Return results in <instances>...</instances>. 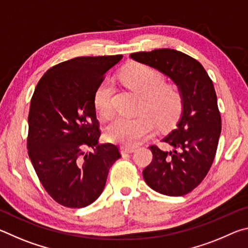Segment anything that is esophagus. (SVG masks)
Listing matches in <instances>:
<instances>
[{
  "label": "esophagus",
  "mask_w": 248,
  "mask_h": 248,
  "mask_svg": "<svg viewBox=\"0 0 248 248\" xmlns=\"http://www.w3.org/2000/svg\"><path fill=\"white\" fill-rule=\"evenodd\" d=\"M121 153L123 154H128V153H132V152H134V150L133 148H125V146H121Z\"/></svg>",
  "instance_id": "obj_1"
}]
</instances>
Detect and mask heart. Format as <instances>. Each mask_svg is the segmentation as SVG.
<instances>
[{"label":"heart","mask_w":248,"mask_h":248,"mask_svg":"<svg viewBox=\"0 0 248 248\" xmlns=\"http://www.w3.org/2000/svg\"><path fill=\"white\" fill-rule=\"evenodd\" d=\"M120 82L134 92L141 102L133 118L117 117L105 130V138L112 143L133 148L153 131L154 123L158 127H169L180 114L184 104L183 93L175 84L165 83L158 70L143 63H132L118 74ZM111 84L105 81L94 94V107L97 115L108 119L114 111Z\"/></svg>","instance_id":"obj_1"}]
</instances>
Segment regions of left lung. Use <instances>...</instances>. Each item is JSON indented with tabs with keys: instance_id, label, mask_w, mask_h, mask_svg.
Returning a JSON list of instances; mask_svg holds the SVG:
<instances>
[{
	"instance_id": "left-lung-1",
	"label": "left lung",
	"mask_w": 248,
	"mask_h": 248,
	"mask_svg": "<svg viewBox=\"0 0 248 248\" xmlns=\"http://www.w3.org/2000/svg\"><path fill=\"white\" fill-rule=\"evenodd\" d=\"M130 58L161 71L182 91L183 112L176 128L163 139L173 146L151 145L152 162L143 170L145 183L166 196H184L207 176L221 133V115L215 86L196 59L174 49L134 52Z\"/></svg>"
}]
</instances>
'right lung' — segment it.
Here are the masks:
<instances>
[{"label": "right lung", "instance_id": "1", "mask_svg": "<svg viewBox=\"0 0 248 248\" xmlns=\"http://www.w3.org/2000/svg\"><path fill=\"white\" fill-rule=\"evenodd\" d=\"M121 54L78 57L50 68L37 84L28 115L27 149L48 195L66 208H84L104 190L109 169L121 154L98 144L94 94ZM94 149L85 155L82 150Z\"/></svg>", "mask_w": 248, "mask_h": 248}]
</instances>
